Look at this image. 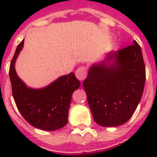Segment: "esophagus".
I'll return each instance as SVG.
<instances>
[{"label": "esophagus", "mask_w": 157, "mask_h": 157, "mask_svg": "<svg viewBox=\"0 0 157 157\" xmlns=\"http://www.w3.org/2000/svg\"><path fill=\"white\" fill-rule=\"evenodd\" d=\"M87 76V68L86 67H81L76 71V78L80 81H84Z\"/></svg>", "instance_id": "obj_1"}]
</instances>
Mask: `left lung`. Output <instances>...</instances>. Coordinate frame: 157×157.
Masks as SVG:
<instances>
[{
    "label": "left lung",
    "instance_id": "8db88e82",
    "mask_svg": "<svg viewBox=\"0 0 157 157\" xmlns=\"http://www.w3.org/2000/svg\"><path fill=\"white\" fill-rule=\"evenodd\" d=\"M145 80L141 47L135 40L92 65L83 86L94 121L103 127L128 121L140 102Z\"/></svg>",
    "mask_w": 157,
    "mask_h": 157
}]
</instances>
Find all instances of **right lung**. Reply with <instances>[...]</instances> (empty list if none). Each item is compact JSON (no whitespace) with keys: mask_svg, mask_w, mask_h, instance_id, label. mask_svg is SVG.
Returning a JSON list of instances; mask_svg holds the SVG:
<instances>
[{"mask_svg":"<svg viewBox=\"0 0 157 157\" xmlns=\"http://www.w3.org/2000/svg\"><path fill=\"white\" fill-rule=\"evenodd\" d=\"M23 43L24 40L16 48L9 72L16 106L23 118L33 127L47 131L61 129L67 123L71 95L80 87V81L71 72L44 88L28 87L18 77L14 67Z\"/></svg>","mask_w":157,"mask_h":157,"instance_id":"add662e5","label":"right lung"}]
</instances>
